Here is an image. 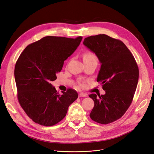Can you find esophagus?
Segmentation results:
<instances>
[{"label":"esophagus","instance_id":"esophagus-1","mask_svg":"<svg viewBox=\"0 0 154 154\" xmlns=\"http://www.w3.org/2000/svg\"><path fill=\"white\" fill-rule=\"evenodd\" d=\"M87 94L86 93H81L79 94V97H86L87 96Z\"/></svg>","mask_w":154,"mask_h":154}]
</instances>
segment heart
Instances as JSON below:
<instances>
[{
	"label": "heart",
	"instance_id": "heart-1",
	"mask_svg": "<svg viewBox=\"0 0 154 154\" xmlns=\"http://www.w3.org/2000/svg\"><path fill=\"white\" fill-rule=\"evenodd\" d=\"M83 60H96L98 61L97 57H96V54L93 53V52H90V51H88V52L85 53L83 55ZM79 86L82 88L84 87V84L82 83H79Z\"/></svg>",
	"mask_w": 154,
	"mask_h": 154
}]
</instances>
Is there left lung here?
<instances>
[{
    "label": "left lung",
    "mask_w": 154,
    "mask_h": 154,
    "mask_svg": "<svg viewBox=\"0 0 154 154\" xmlns=\"http://www.w3.org/2000/svg\"><path fill=\"white\" fill-rule=\"evenodd\" d=\"M83 44L97 56L101 68L97 82L105 94H91L93 121L102 124L123 116L132 103L138 82L139 69L133 55L121 41L105 34L84 38Z\"/></svg>",
    "instance_id": "8db88e82"
}]
</instances>
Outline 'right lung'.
<instances>
[{"label":"right lung","instance_id":"obj_1","mask_svg":"<svg viewBox=\"0 0 154 154\" xmlns=\"http://www.w3.org/2000/svg\"><path fill=\"white\" fill-rule=\"evenodd\" d=\"M82 37L47 36L29 44L16 63L14 77L18 100L26 115L37 124L52 126L60 122L78 98L75 90L62 94L51 84L64 61L76 50Z\"/></svg>","mask_w":154,"mask_h":154}]
</instances>
